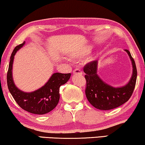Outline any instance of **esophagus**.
I'll return each mask as SVG.
<instances>
[{"label":"esophagus","instance_id":"esophagus-1","mask_svg":"<svg viewBox=\"0 0 145 145\" xmlns=\"http://www.w3.org/2000/svg\"><path fill=\"white\" fill-rule=\"evenodd\" d=\"M73 74H82V72L80 70V69H76L73 71Z\"/></svg>","mask_w":145,"mask_h":145}]
</instances>
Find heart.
<instances>
[{"instance_id": "1", "label": "heart", "mask_w": 145, "mask_h": 145, "mask_svg": "<svg viewBox=\"0 0 145 145\" xmlns=\"http://www.w3.org/2000/svg\"><path fill=\"white\" fill-rule=\"evenodd\" d=\"M92 47L91 45H84L71 50L69 53V56L74 59L82 58L90 53Z\"/></svg>"}]
</instances>
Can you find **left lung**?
Instances as JSON below:
<instances>
[{"mask_svg": "<svg viewBox=\"0 0 145 145\" xmlns=\"http://www.w3.org/2000/svg\"><path fill=\"white\" fill-rule=\"evenodd\" d=\"M131 61L133 73L129 82L121 87L115 88L104 82L97 74L98 61L88 63L84 67L86 80V93L88 102L100 110H110L121 106L129 100L135 87L137 71L135 61L129 50L125 49Z\"/></svg>", "mask_w": 145, "mask_h": 145, "instance_id": "left-lung-1", "label": "left lung"}]
</instances>
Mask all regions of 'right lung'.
<instances>
[{
    "instance_id": "add662e5",
    "label": "right lung",
    "mask_w": 145,
    "mask_h": 145,
    "mask_svg": "<svg viewBox=\"0 0 145 145\" xmlns=\"http://www.w3.org/2000/svg\"><path fill=\"white\" fill-rule=\"evenodd\" d=\"M24 43V42L16 47L12 53L7 72L8 88L16 102L23 110L33 114H47L58 104L60 98L59 88L69 80L71 74L53 73L46 84L38 90L31 92L20 90L13 81L12 65L15 54Z\"/></svg>"
}]
</instances>
